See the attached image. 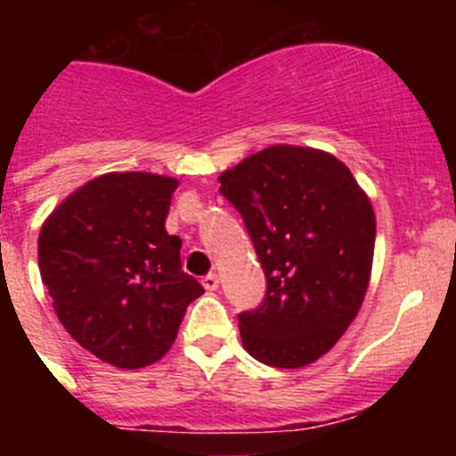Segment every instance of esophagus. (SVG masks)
<instances>
[{"label": "esophagus", "instance_id": "obj_1", "mask_svg": "<svg viewBox=\"0 0 456 456\" xmlns=\"http://www.w3.org/2000/svg\"><path fill=\"white\" fill-rule=\"evenodd\" d=\"M220 284V278L216 273H207L205 278H202V287L207 289V291H216Z\"/></svg>", "mask_w": 456, "mask_h": 456}]
</instances>
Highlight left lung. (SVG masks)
I'll use <instances>...</instances> for the list:
<instances>
[{
  "mask_svg": "<svg viewBox=\"0 0 456 456\" xmlns=\"http://www.w3.org/2000/svg\"><path fill=\"white\" fill-rule=\"evenodd\" d=\"M218 181L266 278L260 305L238 314L242 344L275 369L320 360L355 320L369 289L370 200L346 165L311 147H266Z\"/></svg>",
  "mask_w": 456,
  "mask_h": 456,
  "instance_id": "obj_1",
  "label": "left lung"
}]
</instances>
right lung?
I'll return each instance as SVG.
<instances>
[{
    "label": "right lung",
    "instance_id": "1",
    "mask_svg": "<svg viewBox=\"0 0 456 456\" xmlns=\"http://www.w3.org/2000/svg\"><path fill=\"white\" fill-rule=\"evenodd\" d=\"M178 181L105 174L68 196L39 233V271L68 333L99 360L142 369L169 351L205 289L165 232Z\"/></svg>",
    "mask_w": 456,
    "mask_h": 456
}]
</instances>
